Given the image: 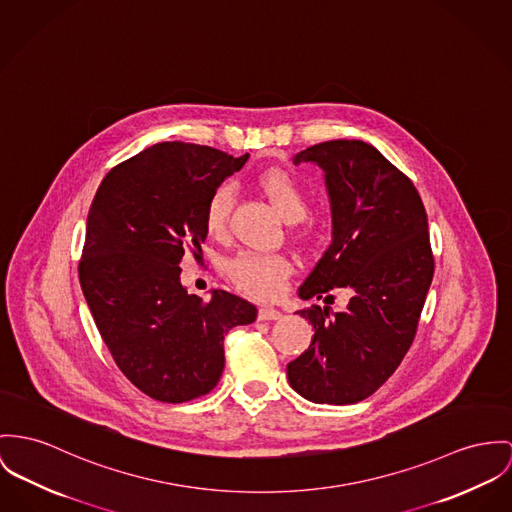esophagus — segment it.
<instances>
[{"label": "esophagus", "instance_id": "obj_1", "mask_svg": "<svg viewBox=\"0 0 512 512\" xmlns=\"http://www.w3.org/2000/svg\"><path fill=\"white\" fill-rule=\"evenodd\" d=\"M257 317H259V321H276V319H280V317H282V314H280L278 310H275V308L263 306V308L259 310Z\"/></svg>", "mask_w": 512, "mask_h": 512}]
</instances>
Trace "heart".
<instances>
[{"mask_svg": "<svg viewBox=\"0 0 512 512\" xmlns=\"http://www.w3.org/2000/svg\"><path fill=\"white\" fill-rule=\"evenodd\" d=\"M259 187L273 202L280 216L288 222L302 220L308 212V195L294 175L284 169H271L259 177ZM232 191L222 185L212 191L204 204L202 224L210 237L222 239L230 226ZM292 261L282 253H261V251H239L228 263L226 273L236 282L237 288L249 296L261 300H273L292 275Z\"/></svg>", "mask_w": 512, "mask_h": 512, "instance_id": "obj_1", "label": "heart"}]
</instances>
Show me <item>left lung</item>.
<instances>
[{"label": "left lung", "instance_id": "8db88e82", "mask_svg": "<svg viewBox=\"0 0 512 512\" xmlns=\"http://www.w3.org/2000/svg\"><path fill=\"white\" fill-rule=\"evenodd\" d=\"M325 171L333 241L300 286L327 304L343 288L345 310L308 308V351L286 366L290 386L315 403L347 405L374 394L409 351L433 282L423 200L407 175L374 146L329 140L294 156Z\"/></svg>", "mask_w": 512, "mask_h": 512}]
</instances>
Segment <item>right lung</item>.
Instances as JSON below:
<instances>
[{"instance_id": "obj_1", "label": "right lung", "mask_w": 512, "mask_h": 512, "mask_svg": "<svg viewBox=\"0 0 512 512\" xmlns=\"http://www.w3.org/2000/svg\"><path fill=\"white\" fill-rule=\"evenodd\" d=\"M249 154L163 142L113 167L93 198L79 284L120 372L146 395L183 403L212 392L224 337L257 308L226 290L210 300L183 288L181 259L202 253V212Z\"/></svg>"}]
</instances>
